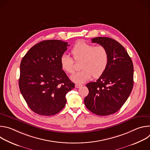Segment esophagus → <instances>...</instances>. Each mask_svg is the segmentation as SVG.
<instances>
[{
	"label": "esophagus",
	"mask_w": 150,
	"mask_h": 150,
	"mask_svg": "<svg viewBox=\"0 0 150 150\" xmlns=\"http://www.w3.org/2000/svg\"><path fill=\"white\" fill-rule=\"evenodd\" d=\"M81 86H82V84L76 83V84L75 85V88H79V87H81Z\"/></svg>",
	"instance_id": "obj_1"
}]
</instances>
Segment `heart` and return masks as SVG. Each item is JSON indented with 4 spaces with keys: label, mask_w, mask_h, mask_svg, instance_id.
Wrapping results in <instances>:
<instances>
[{
    "label": "heart",
    "mask_w": 150,
    "mask_h": 150,
    "mask_svg": "<svg viewBox=\"0 0 150 150\" xmlns=\"http://www.w3.org/2000/svg\"><path fill=\"white\" fill-rule=\"evenodd\" d=\"M71 53L75 60H80V71L71 76L72 81L82 83L91 79L100 77L109 65V55L103 46H96L85 41H78L71 49ZM62 69L67 74L74 72V62L71 57L63 54L60 58Z\"/></svg>",
    "instance_id": "heart-1"
}]
</instances>
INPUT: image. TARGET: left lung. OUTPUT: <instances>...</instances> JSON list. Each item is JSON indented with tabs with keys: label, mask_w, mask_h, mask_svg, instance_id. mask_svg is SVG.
<instances>
[{
	"label": "left lung",
	"mask_w": 150,
	"mask_h": 150,
	"mask_svg": "<svg viewBox=\"0 0 150 150\" xmlns=\"http://www.w3.org/2000/svg\"><path fill=\"white\" fill-rule=\"evenodd\" d=\"M91 41L106 48L109 62L104 73L96 82L86 85L89 93L84 103L92 113L108 116L117 112L132 91L133 63L123 46L115 40L98 37Z\"/></svg>",
	"instance_id": "1"
}]
</instances>
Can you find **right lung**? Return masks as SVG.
Masks as SVG:
<instances>
[{
	"instance_id": "add662e5",
	"label": "right lung",
	"mask_w": 150,
	"mask_h": 150,
	"mask_svg": "<svg viewBox=\"0 0 150 150\" xmlns=\"http://www.w3.org/2000/svg\"><path fill=\"white\" fill-rule=\"evenodd\" d=\"M68 42L42 41L33 46L20 65L19 87L29 108L42 116H52L63 109L66 94L75 87L60 67V56Z\"/></svg>"
}]
</instances>
